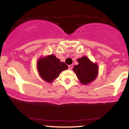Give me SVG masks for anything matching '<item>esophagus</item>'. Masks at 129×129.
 <instances>
[{
  "label": "esophagus",
  "mask_w": 129,
  "mask_h": 129,
  "mask_svg": "<svg viewBox=\"0 0 129 129\" xmlns=\"http://www.w3.org/2000/svg\"><path fill=\"white\" fill-rule=\"evenodd\" d=\"M68 68H69V70H71V69L73 68V65L72 64L69 65V66H68Z\"/></svg>",
  "instance_id": "obj_1"
}]
</instances>
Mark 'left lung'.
Listing matches in <instances>:
<instances>
[{"instance_id":"8db88e82","label":"left lung","mask_w":129,"mask_h":129,"mask_svg":"<svg viewBox=\"0 0 129 129\" xmlns=\"http://www.w3.org/2000/svg\"><path fill=\"white\" fill-rule=\"evenodd\" d=\"M78 64L74 66L73 71L75 73L80 82L86 85L93 81L99 74V66L93 63L86 56L77 59Z\"/></svg>"}]
</instances>
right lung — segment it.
<instances>
[{
    "mask_svg": "<svg viewBox=\"0 0 129 129\" xmlns=\"http://www.w3.org/2000/svg\"><path fill=\"white\" fill-rule=\"evenodd\" d=\"M68 68V66L64 62H61L53 54L40 57L37 61V70L39 76L43 80L51 83L59 76L61 72Z\"/></svg>",
    "mask_w": 129,
    "mask_h": 129,
    "instance_id": "1",
    "label": "right lung"
}]
</instances>
